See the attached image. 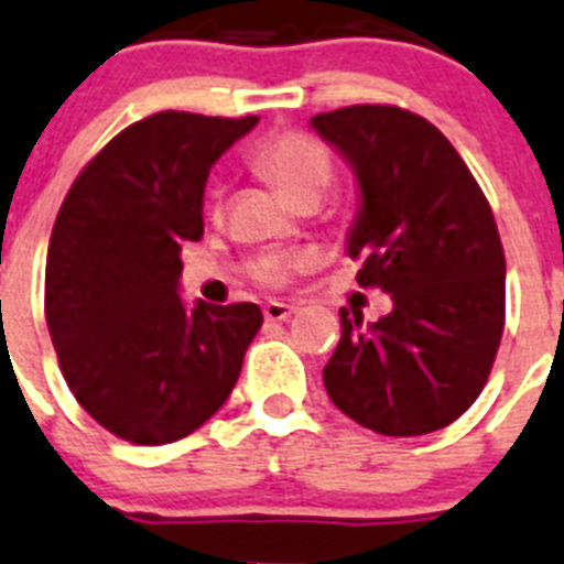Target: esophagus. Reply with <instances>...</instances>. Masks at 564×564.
Masks as SVG:
<instances>
[{"mask_svg": "<svg viewBox=\"0 0 564 564\" xmlns=\"http://www.w3.org/2000/svg\"><path fill=\"white\" fill-rule=\"evenodd\" d=\"M262 314L268 322H285L296 314V305H288V302H268Z\"/></svg>", "mask_w": 564, "mask_h": 564, "instance_id": "esophagus-1", "label": "esophagus"}]
</instances>
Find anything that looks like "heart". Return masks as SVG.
<instances>
[{
	"instance_id": "1",
	"label": "heart",
	"mask_w": 564,
	"mask_h": 564,
	"mask_svg": "<svg viewBox=\"0 0 564 564\" xmlns=\"http://www.w3.org/2000/svg\"><path fill=\"white\" fill-rule=\"evenodd\" d=\"M253 167L264 180L276 187L279 194L288 196L293 205H316L322 194L328 191L334 180V159L328 148L316 142L314 137L300 131L273 133L253 151ZM223 191H214V208L219 210ZM307 259L302 253H288V250H273L264 257L253 259L250 276L268 288L282 285L291 273L305 268Z\"/></svg>"
}]
</instances>
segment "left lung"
Wrapping results in <instances>:
<instances>
[{"label": "left lung", "instance_id": "1", "mask_svg": "<svg viewBox=\"0 0 564 564\" xmlns=\"http://www.w3.org/2000/svg\"><path fill=\"white\" fill-rule=\"evenodd\" d=\"M314 131L354 167L362 208L348 236L356 282L391 293L365 325L341 307L322 370L345 416L384 436H422L482 393L505 328V250L474 173L445 133L397 105L316 113Z\"/></svg>", "mask_w": 564, "mask_h": 564}]
</instances>
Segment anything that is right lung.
Listing matches in <instances>:
<instances>
[{"instance_id":"obj_1","label":"right lung","mask_w":564,"mask_h":564,"mask_svg":"<svg viewBox=\"0 0 564 564\" xmlns=\"http://www.w3.org/2000/svg\"><path fill=\"white\" fill-rule=\"evenodd\" d=\"M259 117L162 110L82 167L53 223L45 319L62 377L105 431L167 445L214 416L262 328L253 302L185 307L182 242L202 239L210 165Z\"/></svg>"}]
</instances>
